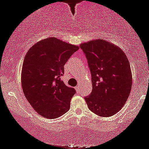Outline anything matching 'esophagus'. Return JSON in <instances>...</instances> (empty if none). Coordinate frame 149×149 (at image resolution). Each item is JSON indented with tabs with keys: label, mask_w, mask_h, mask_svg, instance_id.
<instances>
[{
	"label": "esophagus",
	"mask_w": 149,
	"mask_h": 149,
	"mask_svg": "<svg viewBox=\"0 0 149 149\" xmlns=\"http://www.w3.org/2000/svg\"><path fill=\"white\" fill-rule=\"evenodd\" d=\"M75 88H76V89L78 91H81V88L80 87V86H79V85H78V86H76V87Z\"/></svg>",
	"instance_id": "34e87169"
}]
</instances>
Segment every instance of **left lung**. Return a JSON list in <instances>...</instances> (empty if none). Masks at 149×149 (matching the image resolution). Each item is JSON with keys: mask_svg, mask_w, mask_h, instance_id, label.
Returning a JSON list of instances; mask_svg holds the SVG:
<instances>
[{"mask_svg": "<svg viewBox=\"0 0 149 149\" xmlns=\"http://www.w3.org/2000/svg\"><path fill=\"white\" fill-rule=\"evenodd\" d=\"M80 47L92 76L93 91L85 97L88 108L100 117H111L123 107L130 96V61L122 49L104 40L88 41Z\"/></svg>", "mask_w": 149, "mask_h": 149, "instance_id": "8db88e82", "label": "left lung"}]
</instances>
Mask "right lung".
<instances>
[{
	"label": "right lung",
	"mask_w": 149,
	"mask_h": 149,
	"mask_svg": "<svg viewBox=\"0 0 149 149\" xmlns=\"http://www.w3.org/2000/svg\"><path fill=\"white\" fill-rule=\"evenodd\" d=\"M56 37L42 40L26 54L22 63L21 83L26 99L42 117L55 119L70 109L76 91L61 80L65 63L78 49Z\"/></svg>",
	"instance_id": "add662e5"
}]
</instances>
